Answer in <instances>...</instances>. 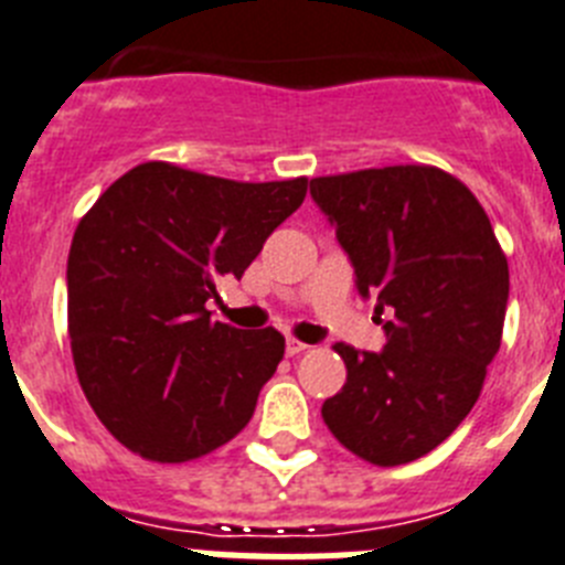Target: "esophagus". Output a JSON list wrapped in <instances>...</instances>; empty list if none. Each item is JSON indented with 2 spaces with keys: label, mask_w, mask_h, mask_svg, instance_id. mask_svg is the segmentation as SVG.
<instances>
[{
  "label": "esophagus",
  "mask_w": 565,
  "mask_h": 565,
  "mask_svg": "<svg viewBox=\"0 0 565 565\" xmlns=\"http://www.w3.org/2000/svg\"><path fill=\"white\" fill-rule=\"evenodd\" d=\"M307 350V343L298 341V338H287V355H301Z\"/></svg>",
  "instance_id": "1"
}]
</instances>
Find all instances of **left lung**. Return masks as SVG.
<instances>
[{
  "mask_svg": "<svg viewBox=\"0 0 565 565\" xmlns=\"http://www.w3.org/2000/svg\"><path fill=\"white\" fill-rule=\"evenodd\" d=\"M318 207L375 296L381 352L335 343L347 384L323 401V424L352 455L401 466L444 444L472 412L500 350L509 264L487 210L452 173L395 164L318 175Z\"/></svg>",
  "mask_w": 565,
  "mask_h": 565,
  "instance_id": "8db88e82",
  "label": "left lung"
}]
</instances>
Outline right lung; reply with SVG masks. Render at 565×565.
<instances>
[{"label":"right lung","instance_id":"add662e5","mask_svg":"<svg viewBox=\"0 0 565 565\" xmlns=\"http://www.w3.org/2000/svg\"><path fill=\"white\" fill-rule=\"evenodd\" d=\"M307 179L233 181L145 161L82 215L67 255V332L87 404L156 463L233 440L284 358V335L213 321L222 276L242 278L301 207Z\"/></svg>","mask_w":565,"mask_h":565}]
</instances>
